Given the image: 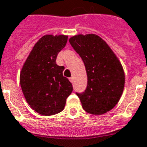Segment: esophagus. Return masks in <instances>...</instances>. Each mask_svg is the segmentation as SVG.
I'll use <instances>...</instances> for the list:
<instances>
[{"label": "esophagus", "instance_id": "obj_1", "mask_svg": "<svg viewBox=\"0 0 147 147\" xmlns=\"http://www.w3.org/2000/svg\"><path fill=\"white\" fill-rule=\"evenodd\" d=\"M69 81H70L71 83H73V82H74V78H73V77H71V78H69Z\"/></svg>", "mask_w": 147, "mask_h": 147}]
</instances>
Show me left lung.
I'll use <instances>...</instances> for the list:
<instances>
[{"label":"left lung","instance_id":"8db88e82","mask_svg":"<svg viewBox=\"0 0 147 147\" xmlns=\"http://www.w3.org/2000/svg\"><path fill=\"white\" fill-rule=\"evenodd\" d=\"M69 41L86 69V89L76 93L82 107L92 114L110 111L118 102L125 87V73L120 61L107 44L96 34H79Z\"/></svg>","mask_w":147,"mask_h":147}]
</instances>
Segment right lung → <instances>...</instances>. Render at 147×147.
Segmentation results:
<instances>
[{
    "label": "right lung",
    "mask_w": 147,
    "mask_h": 147,
    "mask_svg": "<svg viewBox=\"0 0 147 147\" xmlns=\"http://www.w3.org/2000/svg\"><path fill=\"white\" fill-rule=\"evenodd\" d=\"M67 38L65 35L43 36L34 46L20 73V85L26 100L40 115L61 112L73 92L72 84L63 77L64 66L55 63Z\"/></svg>",
    "instance_id": "1"
}]
</instances>
